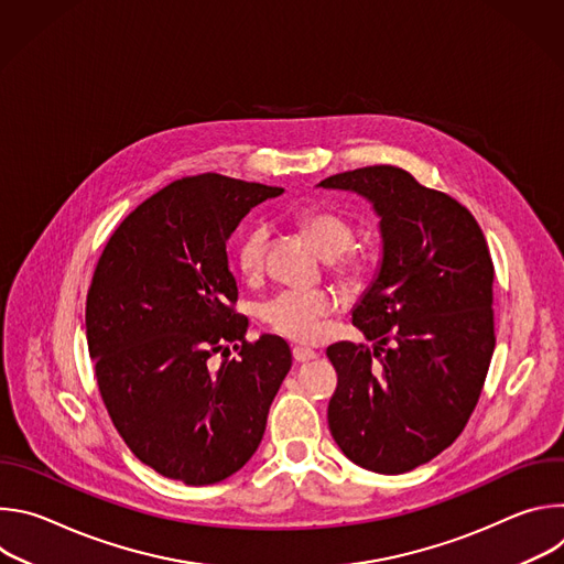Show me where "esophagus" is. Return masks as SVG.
<instances>
[{"mask_svg":"<svg viewBox=\"0 0 564 564\" xmlns=\"http://www.w3.org/2000/svg\"><path fill=\"white\" fill-rule=\"evenodd\" d=\"M292 355H294V361L299 364H305V361H312L316 357V352L312 348H303V346H294L292 348Z\"/></svg>","mask_w":564,"mask_h":564,"instance_id":"34e87169","label":"esophagus"}]
</instances>
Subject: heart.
Listing matches in <instances>:
<instances>
[{"mask_svg": "<svg viewBox=\"0 0 564 564\" xmlns=\"http://www.w3.org/2000/svg\"><path fill=\"white\" fill-rule=\"evenodd\" d=\"M299 225L318 254L330 261L337 276L357 281L368 274L370 257L364 250H350L355 227L344 214L326 207H310L299 214ZM268 238L270 227L265 223L252 225L240 236L236 246V263L240 272L248 276L261 272ZM330 310L333 299L324 292L285 290L261 303L259 314L274 333L294 341H312L321 333V318L328 316Z\"/></svg>", "mask_w": 564, "mask_h": 564, "instance_id": "b5f03b06", "label": "heart"}]
</instances>
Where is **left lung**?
<instances>
[{
	"label": "left lung",
	"mask_w": 564,
	"mask_h": 564,
	"mask_svg": "<svg viewBox=\"0 0 564 564\" xmlns=\"http://www.w3.org/2000/svg\"><path fill=\"white\" fill-rule=\"evenodd\" d=\"M379 216L381 261L352 307L372 348L339 341L328 426L361 468L397 475L464 431L496 348L494 261L473 214L409 172L375 165L321 181Z\"/></svg>",
	"instance_id": "obj_1"
}]
</instances>
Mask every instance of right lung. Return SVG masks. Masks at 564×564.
Listing matches in <instances>:
<instances>
[{
	"mask_svg": "<svg viewBox=\"0 0 564 564\" xmlns=\"http://www.w3.org/2000/svg\"><path fill=\"white\" fill-rule=\"evenodd\" d=\"M281 194L218 174L167 185L113 231L87 294L89 355L113 426L140 462L189 487L250 462L292 366L281 337L246 341L227 261L238 223ZM229 347L239 357L216 365Z\"/></svg>",
	"mask_w": 564,
	"mask_h": 564,
	"instance_id": "1",
	"label": "right lung"
}]
</instances>
